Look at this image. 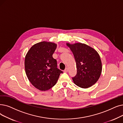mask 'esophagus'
<instances>
[{
  "mask_svg": "<svg viewBox=\"0 0 123 123\" xmlns=\"http://www.w3.org/2000/svg\"><path fill=\"white\" fill-rule=\"evenodd\" d=\"M64 71L65 72H67L68 71V68H66L65 69V70H64Z\"/></svg>",
  "mask_w": 123,
  "mask_h": 123,
  "instance_id": "1",
  "label": "esophagus"
}]
</instances>
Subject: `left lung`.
<instances>
[{"mask_svg":"<svg viewBox=\"0 0 123 123\" xmlns=\"http://www.w3.org/2000/svg\"><path fill=\"white\" fill-rule=\"evenodd\" d=\"M74 55L77 73L72 77L78 86L87 88L97 82L102 70L99 55L94 49L82 43L67 44Z\"/></svg>","mask_w":123,"mask_h":123,"instance_id":"1","label":"left lung"}]
</instances>
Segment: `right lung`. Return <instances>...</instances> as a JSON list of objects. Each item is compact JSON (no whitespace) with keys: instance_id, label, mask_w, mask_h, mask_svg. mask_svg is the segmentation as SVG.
I'll use <instances>...</instances> for the list:
<instances>
[{"instance_id":"add662e5","label":"right lung","mask_w":123,"mask_h":123,"mask_svg":"<svg viewBox=\"0 0 123 123\" xmlns=\"http://www.w3.org/2000/svg\"><path fill=\"white\" fill-rule=\"evenodd\" d=\"M57 45L42 42L32 46L25 60V71L29 81L42 91L49 90L56 84L63 71L57 68L53 54Z\"/></svg>"}]
</instances>
